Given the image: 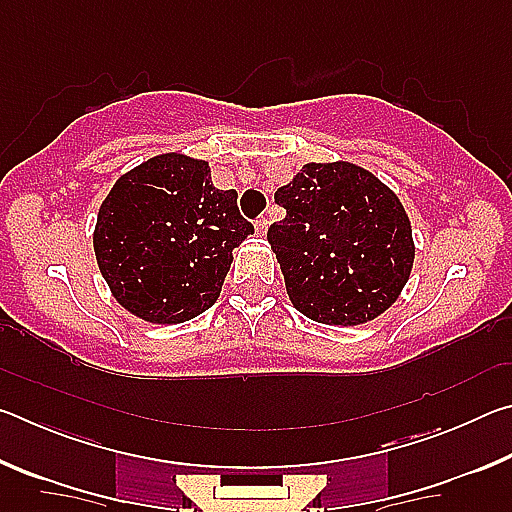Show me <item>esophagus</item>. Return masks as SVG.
I'll return each instance as SVG.
<instances>
[{"instance_id": "34e87169", "label": "esophagus", "mask_w": 512, "mask_h": 512, "mask_svg": "<svg viewBox=\"0 0 512 512\" xmlns=\"http://www.w3.org/2000/svg\"><path fill=\"white\" fill-rule=\"evenodd\" d=\"M266 230H268V219H266V216H259V219L255 221V232L259 237H264Z\"/></svg>"}]
</instances>
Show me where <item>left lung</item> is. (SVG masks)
Segmentation results:
<instances>
[{"mask_svg": "<svg viewBox=\"0 0 512 512\" xmlns=\"http://www.w3.org/2000/svg\"><path fill=\"white\" fill-rule=\"evenodd\" d=\"M275 203L287 216L266 237L300 314L348 327L393 305L415 246L400 198L379 178L350 162H309Z\"/></svg>", "mask_w": 512, "mask_h": 512, "instance_id": "1", "label": "left lung"}]
</instances>
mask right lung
<instances>
[{
  "label": "right lung",
  "mask_w": 512,
  "mask_h": 512,
  "mask_svg": "<svg viewBox=\"0 0 512 512\" xmlns=\"http://www.w3.org/2000/svg\"><path fill=\"white\" fill-rule=\"evenodd\" d=\"M253 223L205 160L164 153L121 176L94 228L99 271L121 307L149 323H185L219 298L232 250Z\"/></svg>",
  "instance_id": "obj_1"
}]
</instances>
